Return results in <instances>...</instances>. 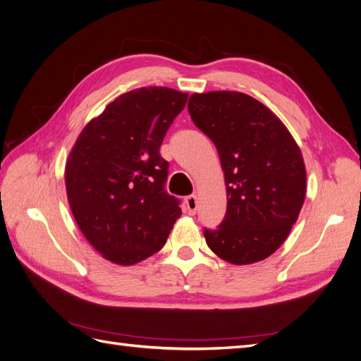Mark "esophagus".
<instances>
[{"label": "esophagus", "mask_w": 361, "mask_h": 361, "mask_svg": "<svg viewBox=\"0 0 361 361\" xmlns=\"http://www.w3.org/2000/svg\"><path fill=\"white\" fill-rule=\"evenodd\" d=\"M185 209L188 211L190 215H194L195 211H197V195H188L187 199H185Z\"/></svg>", "instance_id": "esophagus-1"}]
</instances>
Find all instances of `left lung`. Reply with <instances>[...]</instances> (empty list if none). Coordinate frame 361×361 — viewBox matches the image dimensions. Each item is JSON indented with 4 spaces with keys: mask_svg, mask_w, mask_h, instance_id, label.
<instances>
[{
    "mask_svg": "<svg viewBox=\"0 0 361 361\" xmlns=\"http://www.w3.org/2000/svg\"><path fill=\"white\" fill-rule=\"evenodd\" d=\"M194 125L215 145L224 171L227 209L206 244L223 260L250 265L285 243L305 197L301 150L268 106L241 92L190 96Z\"/></svg>",
    "mask_w": 361,
    "mask_h": 361,
    "instance_id": "left-lung-1",
    "label": "left lung"
}]
</instances>
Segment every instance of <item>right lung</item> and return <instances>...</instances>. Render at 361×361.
<instances>
[{"mask_svg":"<svg viewBox=\"0 0 361 361\" xmlns=\"http://www.w3.org/2000/svg\"><path fill=\"white\" fill-rule=\"evenodd\" d=\"M188 94L141 87L92 118L71 150L64 178L80 231L104 259L134 265L159 251L182 211L167 194L159 147Z\"/></svg>","mask_w":361,"mask_h":361,"instance_id":"1","label":"right lung"}]
</instances>
